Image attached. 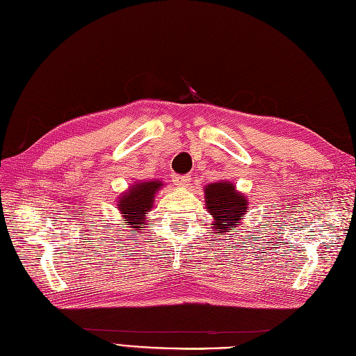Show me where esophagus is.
Segmentation results:
<instances>
[{
  "mask_svg": "<svg viewBox=\"0 0 356 356\" xmlns=\"http://www.w3.org/2000/svg\"><path fill=\"white\" fill-rule=\"evenodd\" d=\"M190 179H191L190 175H174V177H172V182H174V184L179 188L187 187Z\"/></svg>",
  "mask_w": 356,
  "mask_h": 356,
  "instance_id": "1",
  "label": "esophagus"
}]
</instances>
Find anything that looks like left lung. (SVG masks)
Returning a JSON list of instances; mask_svg holds the SVG:
<instances>
[{"instance_id": "obj_1", "label": "left lung", "mask_w": 356, "mask_h": 356, "mask_svg": "<svg viewBox=\"0 0 356 356\" xmlns=\"http://www.w3.org/2000/svg\"><path fill=\"white\" fill-rule=\"evenodd\" d=\"M204 202L215 220L211 224L215 233L233 232L238 227V222L250 203L229 182H215L204 187Z\"/></svg>"}]
</instances>
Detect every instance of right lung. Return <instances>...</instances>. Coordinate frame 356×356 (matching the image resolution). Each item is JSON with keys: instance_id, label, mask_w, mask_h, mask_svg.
<instances>
[{"instance_id": "right-lung-1", "label": "right lung", "mask_w": 356, "mask_h": 356, "mask_svg": "<svg viewBox=\"0 0 356 356\" xmlns=\"http://www.w3.org/2000/svg\"><path fill=\"white\" fill-rule=\"evenodd\" d=\"M160 187H163L160 181H148L141 182V184H135L117 202L115 207L120 211L123 218L122 222H126V230H144L145 227H143V225H149L147 224L144 215L152 211L156 191L160 190Z\"/></svg>"}]
</instances>
